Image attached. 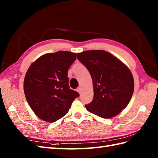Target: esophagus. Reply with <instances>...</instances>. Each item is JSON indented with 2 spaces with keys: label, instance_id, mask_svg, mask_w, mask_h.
Instances as JSON below:
<instances>
[{
  "label": "esophagus",
  "instance_id": "34e87169",
  "mask_svg": "<svg viewBox=\"0 0 158 158\" xmlns=\"http://www.w3.org/2000/svg\"><path fill=\"white\" fill-rule=\"evenodd\" d=\"M77 91L78 92L79 94H81V88H78L77 89Z\"/></svg>",
  "mask_w": 158,
  "mask_h": 158
}]
</instances>
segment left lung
Returning a JSON list of instances; mask_svg holds the SVG:
<instances>
[{
    "label": "left lung",
    "instance_id": "obj_1",
    "mask_svg": "<svg viewBox=\"0 0 158 158\" xmlns=\"http://www.w3.org/2000/svg\"><path fill=\"white\" fill-rule=\"evenodd\" d=\"M77 56L88 69L93 81L94 98L85 105L87 110L105 119L118 115L134 92V79L128 67L104 50H89Z\"/></svg>",
    "mask_w": 158,
    "mask_h": 158
}]
</instances>
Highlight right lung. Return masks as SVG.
<instances>
[{
	"label": "right lung",
	"instance_id": "1",
	"mask_svg": "<svg viewBox=\"0 0 158 158\" xmlns=\"http://www.w3.org/2000/svg\"><path fill=\"white\" fill-rule=\"evenodd\" d=\"M75 53L59 51L39 57L30 66L23 81L29 106L39 118L52 123L69 112L79 93L69 88L68 69Z\"/></svg>",
	"mask_w": 158,
	"mask_h": 158
}]
</instances>
